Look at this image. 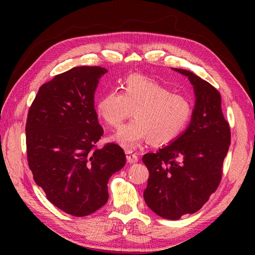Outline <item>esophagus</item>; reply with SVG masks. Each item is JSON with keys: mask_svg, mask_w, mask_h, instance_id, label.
<instances>
[{"mask_svg": "<svg viewBox=\"0 0 255 255\" xmlns=\"http://www.w3.org/2000/svg\"><path fill=\"white\" fill-rule=\"evenodd\" d=\"M126 156H127L128 163H130V164H131V163H136V162H138V160H139L138 155L132 153L131 151H127V152H126Z\"/></svg>", "mask_w": 255, "mask_h": 255, "instance_id": "1", "label": "esophagus"}]
</instances>
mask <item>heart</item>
<instances>
[{"instance_id": "heart-1", "label": "heart", "mask_w": 255, "mask_h": 255, "mask_svg": "<svg viewBox=\"0 0 255 255\" xmlns=\"http://www.w3.org/2000/svg\"><path fill=\"white\" fill-rule=\"evenodd\" d=\"M96 114L112 128H118L131 110L134 116L113 137L122 147L132 150L145 140L166 144L180 136L191 121L192 101L173 93L167 86L142 75H129L123 92L113 90L97 101Z\"/></svg>"}]
</instances>
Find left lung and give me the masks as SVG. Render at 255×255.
<instances>
[{
	"instance_id": "obj_1",
	"label": "left lung",
	"mask_w": 255,
	"mask_h": 255,
	"mask_svg": "<svg viewBox=\"0 0 255 255\" xmlns=\"http://www.w3.org/2000/svg\"><path fill=\"white\" fill-rule=\"evenodd\" d=\"M174 70L194 86L196 101L191 123L172 143L142 156L149 170L144 202L170 220L196 213L216 192L231 140L219 92L191 71Z\"/></svg>"
}]
</instances>
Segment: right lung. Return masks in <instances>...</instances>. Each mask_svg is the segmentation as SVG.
Segmentation results:
<instances>
[{
    "instance_id": "obj_1",
    "label": "right lung",
    "mask_w": 255,
    "mask_h": 255,
    "mask_svg": "<svg viewBox=\"0 0 255 255\" xmlns=\"http://www.w3.org/2000/svg\"><path fill=\"white\" fill-rule=\"evenodd\" d=\"M107 70L75 67L42 84L26 123L27 160L48 200L64 213L83 217L108 199L107 183L126 163L116 143L99 149L104 133L94 93Z\"/></svg>"
}]
</instances>
